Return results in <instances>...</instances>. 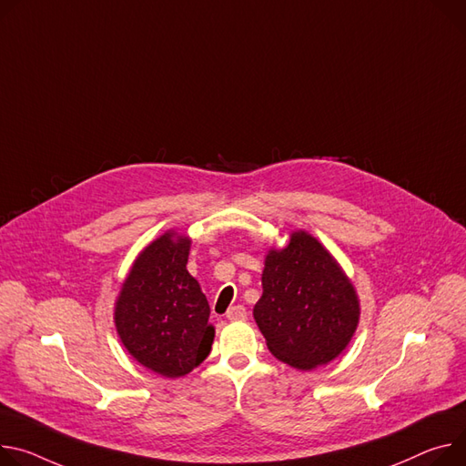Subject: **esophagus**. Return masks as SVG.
I'll return each instance as SVG.
<instances>
[{"label":"esophagus","mask_w":466,"mask_h":466,"mask_svg":"<svg viewBox=\"0 0 466 466\" xmlns=\"http://www.w3.org/2000/svg\"><path fill=\"white\" fill-rule=\"evenodd\" d=\"M247 318V310L243 305H236V307H230L228 312H227V319L230 321H241Z\"/></svg>","instance_id":"esophagus-1"}]
</instances>
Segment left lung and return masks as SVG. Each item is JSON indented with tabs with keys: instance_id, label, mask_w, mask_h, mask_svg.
I'll list each match as a JSON object with an SVG mask.
<instances>
[{
	"instance_id": "obj_1",
	"label": "left lung",
	"mask_w": 466,
	"mask_h": 466,
	"mask_svg": "<svg viewBox=\"0 0 466 466\" xmlns=\"http://www.w3.org/2000/svg\"><path fill=\"white\" fill-rule=\"evenodd\" d=\"M252 316L273 357L303 371L329 364L351 342L360 301L351 279L318 238L293 230L264 260Z\"/></svg>"
}]
</instances>
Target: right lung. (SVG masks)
<instances>
[{"label": "right lung", "instance_id": "1", "mask_svg": "<svg viewBox=\"0 0 466 466\" xmlns=\"http://www.w3.org/2000/svg\"><path fill=\"white\" fill-rule=\"evenodd\" d=\"M191 238L175 228L150 241L134 260L115 301L122 346L147 370L177 379L211 351L209 305L189 275Z\"/></svg>", "mask_w": 466, "mask_h": 466}]
</instances>
